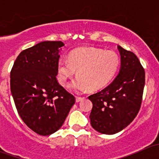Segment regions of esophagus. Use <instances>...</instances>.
<instances>
[{
	"mask_svg": "<svg viewBox=\"0 0 159 159\" xmlns=\"http://www.w3.org/2000/svg\"><path fill=\"white\" fill-rule=\"evenodd\" d=\"M84 98H81V97H76L75 98V101H76V102H81L82 100H84Z\"/></svg>",
	"mask_w": 159,
	"mask_h": 159,
	"instance_id": "esophagus-1",
	"label": "esophagus"
}]
</instances>
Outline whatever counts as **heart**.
<instances>
[{
	"label": "heart",
	"instance_id": "obj_1",
	"mask_svg": "<svg viewBox=\"0 0 159 159\" xmlns=\"http://www.w3.org/2000/svg\"><path fill=\"white\" fill-rule=\"evenodd\" d=\"M119 65V56L114 51L81 48L72 51L68 60L59 61L57 80L61 84H65L78 71L79 76L68 84V89L77 93L86 92L91 88L99 90L111 82Z\"/></svg>",
	"mask_w": 159,
	"mask_h": 159
}]
</instances>
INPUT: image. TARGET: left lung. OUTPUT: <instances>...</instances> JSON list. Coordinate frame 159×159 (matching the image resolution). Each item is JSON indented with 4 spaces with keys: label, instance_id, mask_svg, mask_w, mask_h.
Here are the masks:
<instances>
[{
    "label": "left lung",
    "instance_id": "1",
    "mask_svg": "<svg viewBox=\"0 0 159 159\" xmlns=\"http://www.w3.org/2000/svg\"><path fill=\"white\" fill-rule=\"evenodd\" d=\"M121 66L113 81L89 96L92 102L91 125L102 134H114L125 129L139 113L145 86V70L137 56L120 45Z\"/></svg>",
    "mask_w": 159,
    "mask_h": 159
}]
</instances>
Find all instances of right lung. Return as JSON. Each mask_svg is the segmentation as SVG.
<instances>
[{
  "label": "right lung",
  "mask_w": 159,
  "mask_h": 159,
  "mask_svg": "<svg viewBox=\"0 0 159 159\" xmlns=\"http://www.w3.org/2000/svg\"><path fill=\"white\" fill-rule=\"evenodd\" d=\"M62 41H42L24 50L11 71V91L28 127L49 135L63 125L75 98L58 84L57 64Z\"/></svg>",
  "instance_id": "1"
}]
</instances>
